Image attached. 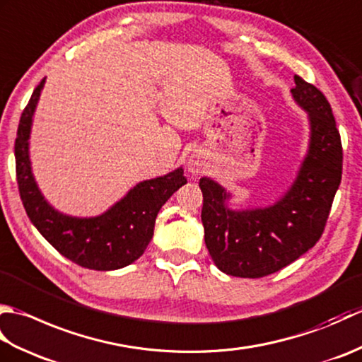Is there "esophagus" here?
Segmentation results:
<instances>
[{"label":"esophagus","instance_id":"34e87169","mask_svg":"<svg viewBox=\"0 0 362 362\" xmlns=\"http://www.w3.org/2000/svg\"><path fill=\"white\" fill-rule=\"evenodd\" d=\"M206 163L204 156L199 151H194L188 158V171L193 175H199L205 171Z\"/></svg>","mask_w":362,"mask_h":362}]
</instances>
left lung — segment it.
<instances>
[{
    "label": "left lung",
    "mask_w": 362,
    "mask_h": 362,
    "mask_svg": "<svg viewBox=\"0 0 362 362\" xmlns=\"http://www.w3.org/2000/svg\"><path fill=\"white\" fill-rule=\"evenodd\" d=\"M291 90L308 117V148L291 187L271 205L233 209L230 191L202 177L205 244L221 272L259 279L308 252L324 232L342 177V144L332 107L320 91L294 76Z\"/></svg>",
    "instance_id": "8db88e82"
}]
</instances>
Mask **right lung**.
I'll return each mask as SVG.
<instances>
[{
    "label": "right lung",
    "mask_w": 362,
    "mask_h": 362,
    "mask_svg": "<svg viewBox=\"0 0 362 362\" xmlns=\"http://www.w3.org/2000/svg\"><path fill=\"white\" fill-rule=\"evenodd\" d=\"M45 82L46 78L30 96L15 140L17 182L28 216L45 240L76 264L93 271H117L132 264L151 243L161 206L187 183L183 168L138 182L98 216L82 218L59 211L38 188L29 152L34 113Z\"/></svg>",
    "instance_id": "obj_1"
}]
</instances>
